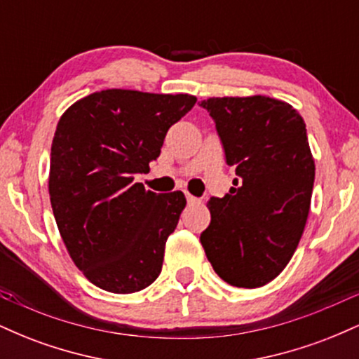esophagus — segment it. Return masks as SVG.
Wrapping results in <instances>:
<instances>
[{"label":"esophagus","instance_id":"obj_1","mask_svg":"<svg viewBox=\"0 0 359 359\" xmlns=\"http://www.w3.org/2000/svg\"><path fill=\"white\" fill-rule=\"evenodd\" d=\"M185 197H187V203H189V204H199V203H201V201L197 199V197L191 196V194H185Z\"/></svg>","mask_w":359,"mask_h":359}]
</instances>
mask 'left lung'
I'll use <instances>...</instances> for the list:
<instances>
[{
    "instance_id": "obj_1",
    "label": "left lung",
    "mask_w": 359,
    "mask_h": 359,
    "mask_svg": "<svg viewBox=\"0 0 359 359\" xmlns=\"http://www.w3.org/2000/svg\"><path fill=\"white\" fill-rule=\"evenodd\" d=\"M216 123L234 187L208 203L201 243L234 287L257 288L287 266L306 228L316 165L297 109L266 96L199 102Z\"/></svg>"
}]
</instances>
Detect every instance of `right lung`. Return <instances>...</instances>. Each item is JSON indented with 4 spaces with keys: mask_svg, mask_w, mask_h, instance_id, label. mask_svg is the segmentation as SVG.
Wrapping results in <instances>:
<instances>
[{
    "mask_svg": "<svg viewBox=\"0 0 359 359\" xmlns=\"http://www.w3.org/2000/svg\"><path fill=\"white\" fill-rule=\"evenodd\" d=\"M196 101L189 94L106 89L62 114L48 177L53 216L72 262L102 290L133 294L162 271L185 197L145 191L135 175L145 174L168 128Z\"/></svg>",
    "mask_w": 359,
    "mask_h": 359,
    "instance_id": "right-lung-1",
    "label": "right lung"
}]
</instances>
